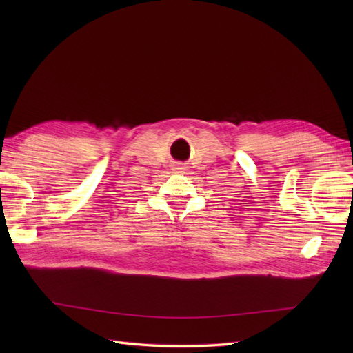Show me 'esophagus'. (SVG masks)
<instances>
[{
	"mask_svg": "<svg viewBox=\"0 0 353 353\" xmlns=\"http://www.w3.org/2000/svg\"><path fill=\"white\" fill-rule=\"evenodd\" d=\"M177 170H181V168H177Z\"/></svg>",
	"mask_w": 353,
	"mask_h": 353,
	"instance_id": "esophagus-1",
	"label": "esophagus"
}]
</instances>
